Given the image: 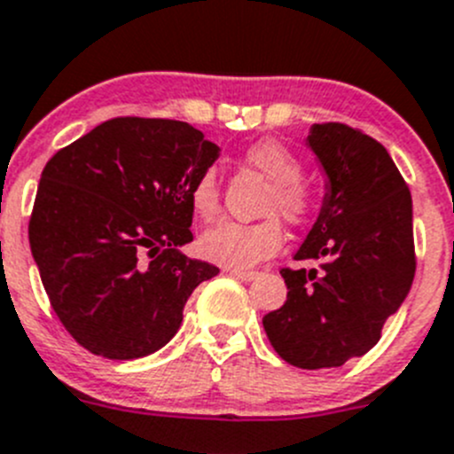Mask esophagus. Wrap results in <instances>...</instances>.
<instances>
[{"mask_svg": "<svg viewBox=\"0 0 454 454\" xmlns=\"http://www.w3.org/2000/svg\"><path fill=\"white\" fill-rule=\"evenodd\" d=\"M226 273L235 275V278L241 279V282H251V279L257 278L255 270H235V269H226Z\"/></svg>", "mask_w": 454, "mask_h": 454, "instance_id": "1", "label": "esophagus"}]
</instances>
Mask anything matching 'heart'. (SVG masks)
I'll use <instances>...</instances> for the list:
<instances>
[{
  "label": "heart",
  "instance_id": "heart-1",
  "mask_svg": "<svg viewBox=\"0 0 454 454\" xmlns=\"http://www.w3.org/2000/svg\"><path fill=\"white\" fill-rule=\"evenodd\" d=\"M244 163L269 181V188L262 199V213L270 215V217L253 223L222 222L203 232L199 239V251L206 260L235 270L251 269L279 251L282 226L273 215H279L286 223L298 226V223L307 222L313 210L311 190L300 179L302 163L282 143H253L244 152ZM190 203L203 222L217 217L219 181L215 168H206L199 172L190 188Z\"/></svg>",
  "mask_w": 454,
  "mask_h": 454
}]
</instances>
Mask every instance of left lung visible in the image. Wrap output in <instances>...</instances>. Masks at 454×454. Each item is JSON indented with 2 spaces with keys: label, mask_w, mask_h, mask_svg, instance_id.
I'll use <instances>...</instances> for the list:
<instances>
[{
  "label": "left lung",
  "mask_w": 454,
  "mask_h": 454,
  "mask_svg": "<svg viewBox=\"0 0 454 454\" xmlns=\"http://www.w3.org/2000/svg\"><path fill=\"white\" fill-rule=\"evenodd\" d=\"M307 145L327 175L316 223L282 269L286 302L262 325L286 363L302 370L340 367L380 340L414 279L412 197L379 141L342 122L313 125Z\"/></svg>",
  "instance_id": "1"
}]
</instances>
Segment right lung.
<instances>
[{
	"mask_svg": "<svg viewBox=\"0 0 454 454\" xmlns=\"http://www.w3.org/2000/svg\"><path fill=\"white\" fill-rule=\"evenodd\" d=\"M199 129L165 118H112L42 169L31 253L55 316L91 354L131 361L159 351L217 266L192 241L190 188L217 160Z\"/></svg>",
	"mask_w": 454,
	"mask_h": 454,
	"instance_id": "obj_1",
	"label": "right lung"
}]
</instances>
